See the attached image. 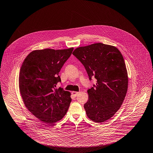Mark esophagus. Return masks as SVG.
<instances>
[{"instance_id":"34e87169","label":"esophagus","mask_w":153,"mask_h":153,"mask_svg":"<svg viewBox=\"0 0 153 153\" xmlns=\"http://www.w3.org/2000/svg\"><path fill=\"white\" fill-rule=\"evenodd\" d=\"M78 92H75V91H73V92H72V95L74 97H76V95L78 94Z\"/></svg>"}]
</instances>
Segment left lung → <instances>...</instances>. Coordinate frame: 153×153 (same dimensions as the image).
Here are the masks:
<instances>
[{
	"mask_svg": "<svg viewBox=\"0 0 153 153\" xmlns=\"http://www.w3.org/2000/svg\"><path fill=\"white\" fill-rule=\"evenodd\" d=\"M72 54L82 64L89 79L97 81L88 90L84 105L87 116L96 123L109 119L122 105L128 88V76L123 56L116 47L95 43L76 48Z\"/></svg>",
	"mask_w": 153,
	"mask_h": 153,
	"instance_id": "1",
	"label": "left lung"
}]
</instances>
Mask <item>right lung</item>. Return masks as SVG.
Here are the masks:
<instances>
[{
  "label": "right lung",
  "instance_id": "obj_1",
  "mask_svg": "<svg viewBox=\"0 0 153 153\" xmlns=\"http://www.w3.org/2000/svg\"><path fill=\"white\" fill-rule=\"evenodd\" d=\"M73 50H34L21 67L19 82L23 102L34 116L48 125L60 120L69 108L70 92L56 87L61 81L59 72Z\"/></svg>",
  "mask_w": 153,
  "mask_h": 153
}]
</instances>
